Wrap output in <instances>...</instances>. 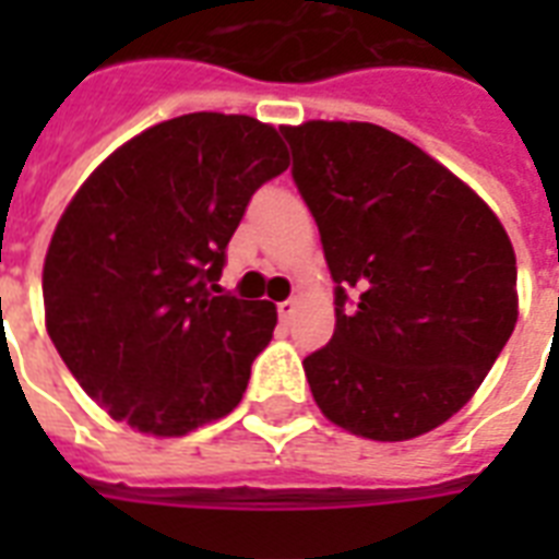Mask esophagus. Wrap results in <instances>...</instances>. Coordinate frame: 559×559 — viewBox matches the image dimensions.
Masks as SVG:
<instances>
[{"mask_svg": "<svg viewBox=\"0 0 559 559\" xmlns=\"http://www.w3.org/2000/svg\"><path fill=\"white\" fill-rule=\"evenodd\" d=\"M278 316H281V322H289V319L296 316V301H293V298H289V301H281Z\"/></svg>", "mask_w": 559, "mask_h": 559, "instance_id": "esophagus-1", "label": "esophagus"}]
</instances>
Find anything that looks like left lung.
Wrapping results in <instances>:
<instances>
[{
	"label": "left lung",
	"mask_w": 559,
	"mask_h": 559,
	"mask_svg": "<svg viewBox=\"0 0 559 559\" xmlns=\"http://www.w3.org/2000/svg\"><path fill=\"white\" fill-rule=\"evenodd\" d=\"M336 284L333 340L305 359L322 415L408 441L467 403L516 324V254L487 202L385 127H281Z\"/></svg>",
	"instance_id": "8db88e82"
}]
</instances>
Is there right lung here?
Instances as JSON below:
<instances>
[{
    "label": "right lung",
    "instance_id": "right-lung-1",
    "mask_svg": "<svg viewBox=\"0 0 559 559\" xmlns=\"http://www.w3.org/2000/svg\"><path fill=\"white\" fill-rule=\"evenodd\" d=\"M287 168L275 127L191 112L121 144L66 205L43 266L46 328L116 420L179 438L240 403L278 313L217 281L252 193Z\"/></svg>",
    "mask_w": 559,
    "mask_h": 559
}]
</instances>
